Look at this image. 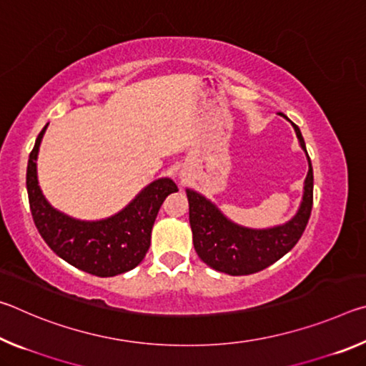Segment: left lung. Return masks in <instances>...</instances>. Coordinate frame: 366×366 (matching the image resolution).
<instances>
[{
    "label": "left lung",
    "mask_w": 366,
    "mask_h": 366,
    "mask_svg": "<svg viewBox=\"0 0 366 366\" xmlns=\"http://www.w3.org/2000/svg\"><path fill=\"white\" fill-rule=\"evenodd\" d=\"M297 139L308 159L303 195L297 213L284 224L253 229L237 224L205 195L185 189L189 198V221L197 255L216 271L231 276L258 272L276 263L299 242L313 207V168L300 129L292 122Z\"/></svg>",
    "instance_id": "obj_1"
}]
</instances>
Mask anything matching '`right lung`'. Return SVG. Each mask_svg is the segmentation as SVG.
Segmentation results:
<instances>
[{
	"label": "right lung",
	"instance_id": "obj_1",
	"mask_svg": "<svg viewBox=\"0 0 366 366\" xmlns=\"http://www.w3.org/2000/svg\"><path fill=\"white\" fill-rule=\"evenodd\" d=\"M48 124L41 129L27 164L30 212L43 240L59 258L89 274L111 277L131 271L145 258L152 227L164 198L177 192L169 177H159L142 189L129 205L104 219H77L54 208L39 185L36 158Z\"/></svg>",
	"mask_w": 366,
	"mask_h": 366
}]
</instances>
